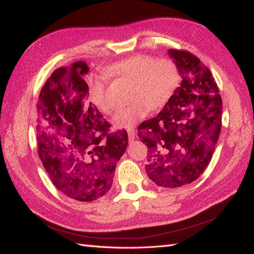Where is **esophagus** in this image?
I'll return each mask as SVG.
<instances>
[{"instance_id":"34e87169","label":"esophagus","mask_w":254,"mask_h":254,"mask_svg":"<svg viewBox=\"0 0 254 254\" xmlns=\"http://www.w3.org/2000/svg\"><path fill=\"white\" fill-rule=\"evenodd\" d=\"M127 136H128V139H130V141H133V139L135 138V136H136L135 130H134V128H128V130H127Z\"/></svg>"}]
</instances>
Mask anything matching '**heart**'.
<instances>
[{
	"label": "heart",
	"instance_id": "b5f03b06",
	"mask_svg": "<svg viewBox=\"0 0 254 254\" xmlns=\"http://www.w3.org/2000/svg\"><path fill=\"white\" fill-rule=\"evenodd\" d=\"M105 73L109 77L132 84L128 107L122 108L113 118L115 127H132L153 110L163 108L175 95L180 85L177 64L169 58L155 59L149 55H135L113 63ZM88 98L97 109L109 115L113 104L108 96L107 77L98 75L89 79Z\"/></svg>",
	"mask_w": 254,
	"mask_h": 254
}]
</instances>
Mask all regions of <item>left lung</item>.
<instances>
[{
	"mask_svg": "<svg viewBox=\"0 0 254 254\" xmlns=\"http://www.w3.org/2000/svg\"><path fill=\"white\" fill-rule=\"evenodd\" d=\"M182 77L181 86L157 116L139 124L146 144L149 179L164 188L196 180L206 169L222 130L223 101L212 73L185 50H168Z\"/></svg>",
	"mask_w": 254,
	"mask_h": 254,
	"instance_id": "left-lung-1",
	"label": "left lung"
}]
</instances>
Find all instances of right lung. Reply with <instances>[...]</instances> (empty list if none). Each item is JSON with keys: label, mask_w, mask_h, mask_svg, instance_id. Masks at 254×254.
Here are the masks:
<instances>
[{"label": "right lung", "mask_w": 254, "mask_h": 254, "mask_svg": "<svg viewBox=\"0 0 254 254\" xmlns=\"http://www.w3.org/2000/svg\"><path fill=\"white\" fill-rule=\"evenodd\" d=\"M87 72L82 61L57 68L37 102L38 155L58 190L80 202L110 190L127 146V131L111 132V124L87 102Z\"/></svg>", "instance_id": "obj_1"}]
</instances>
